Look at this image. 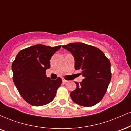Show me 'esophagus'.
Returning a JSON list of instances; mask_svg holds the SVG:
<instances>
[{
  "label": "esophagus",
  "mask_w": 131,
  "mask_h": 131,
  "mask_svg": "<svg viewBox=\"0 0 131 131\" xmlns=\"http://www.w3.org/2000/svg\"><path fill=\"white\" fill-rule=\"evenodd\" d=\"M62 81H63V82H64V83L68 82V81H67V80H66L65 79H64V78L62 79Z\"/></svg>",
  "instance_id": "obj_1"
}]
</instances>
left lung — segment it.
Wrapping results in <instances>:
<instances>
[{"mask_svg":"<svg viewBox=\"0 0 131 131\" xmlns=\"http://www.w3.org/2000/svg\"><path fill=\"white\" fill-rule=\"evenodd\" d=\"M73 55L75 69L82 70L84 79L71 92L72 100L83 107H91L103 98L111 80V63L100 49L82 42L63 45ZM81 73V74H82Z\"/></svg>","mask_w":131,"mask_h":131,"instance_id":"8db88e82","label":"left lung"}]
</instances>
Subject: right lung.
Listing matches in <instances>:
<instances>
[{"label": "right lung", "mask_w": 131, "mask_h": 131, "mask_svg": "<svg viewBox=\"0 0 131 131\" xmlns=\"http://www.w3.org/2000/svg\"><path fill=\"white\" fill-rule=\"evenodd\" d=\"M61 46L35 45L21 50L12 63L13 80L23 98L34 106H42L54 99L62 79L52 80L46 70L50 60Z\"/></svg>", "instance_id": "obj_1"}]
</instances>
